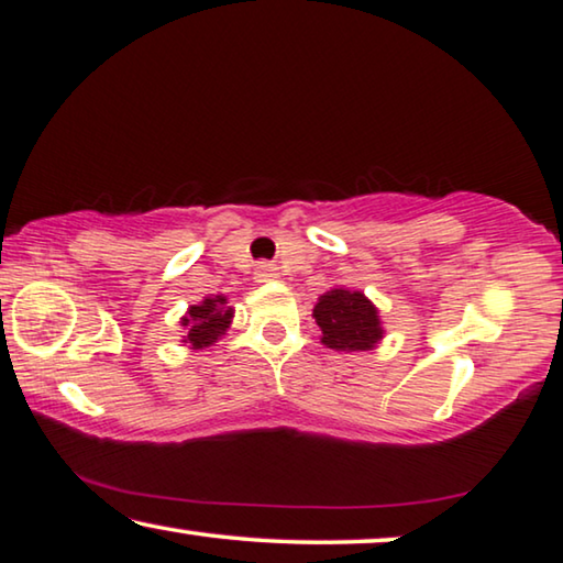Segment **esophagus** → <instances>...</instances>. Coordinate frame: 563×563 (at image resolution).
<instances>
[{
    "instance_id": "esophagus-1",
    "label": "esophagus",
    "mask_w": 563,
    "mask_h": 563,
    "mask_svg": "<svg viewBox=\"0 0 563 563\" xmlns=\"http://www.w3.org/2000/svg\"><path fill=\"white\" fill-rule=\"evenodd\" d=\"M256 279H258V282H272V279H276V268H274L272 264L256 266Z\"/></svg>"
}]
</instances>
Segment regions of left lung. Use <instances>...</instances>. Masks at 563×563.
Listing matches in <instances>:
<instances>
[{
	"label": "left lung",
	"instance_id": "obj_1",
	"mask_svg": "<svg viewBox=\"0 0 563 563\" xmlns=\"http://www.w3.org/2000/svg\"><path fill=\"white\" fill-rule=\"evenodd\" d=\"M314 322L322 330V342L340 353L373 350L383 338L380 317L373 301L355 289H330L317 299Z\"/></svg>",
	"mask_w": 563,
	"mask_h": 563
}]
</instances>
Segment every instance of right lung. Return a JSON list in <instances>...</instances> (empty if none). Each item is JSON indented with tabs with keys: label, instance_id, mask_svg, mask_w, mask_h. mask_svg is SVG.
<instances>
[{
	"label": "right lung",
	"instance_id": "1",
	"mask_svg": "<svg viewBox=\"0 0 563 563\" xmlns=\"http://www.w3.org/2000/svg\"><path fill=\"white\" fill-rule=\"evenodd\" d=\"M233 320V307H228V299L223 295L206 297L200 305H192L183 317V328L187 335L183 342H190L192 350L210 347L213 342L225 335V330L231 328Z\"/></svg>",
	"mask_w": 563,
	"mask_h": 563
}]
</instances>
